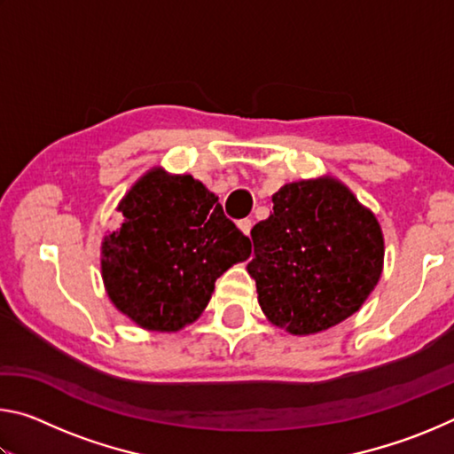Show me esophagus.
Wrapping results in <instances>:
<instances>
[{
    "label": "esophagus",
    "instance_id": "obj_1",
    "mask_svg": "<svg viewBox=\"0 0 454 454\" xmlns=\"http://www.w3.org/2000/svg\"><path fill=\"white\" fill-rule=\"evenodd\" d=\"M238 228H240L242 232H244L246 236H248V234H250V230H252V220H250V218H244V220H240V222H238Z\"/></svg>",
    "mask_w": 454,
    "mask_h": 454
}]
</instances>
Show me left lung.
Here are the masks:
<instances>
[{"label": "left lung", "instance_id": "1", "mask_svg": "<svg viewBox=\"0 0 454 454\" xmlns=\"http://www.w3.org/2000/svg\"><path fill=\"white\" fill-rule=\"evenodd\" d=\"M274 212L252 228L258 302L272 325L314 334L355 314L382 272L384 242L374 214L340 182L282 186Z\"/></svg>", "mask_w": 454, "mask_h": 454}]
</instances>
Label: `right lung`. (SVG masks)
<instances>
[{
	"instance_id": "obj_1",
	"label": "right lung",
	"mask_w": 454,
	"mask_h": 454,
	"mask_svg": "<svg viewBox=\"0 0 454 454\" xmlns=\"http://www.w3.org/2000/svg\"><path fill=\"white\" fill-rule=\"evenodd\" d=\"M118 210L124 224L102 242L107 296L136 325L174 333L196 320L214 282L250 256L218 198L192 176L152 170Z\"/></svg>"
}]
</instances>
